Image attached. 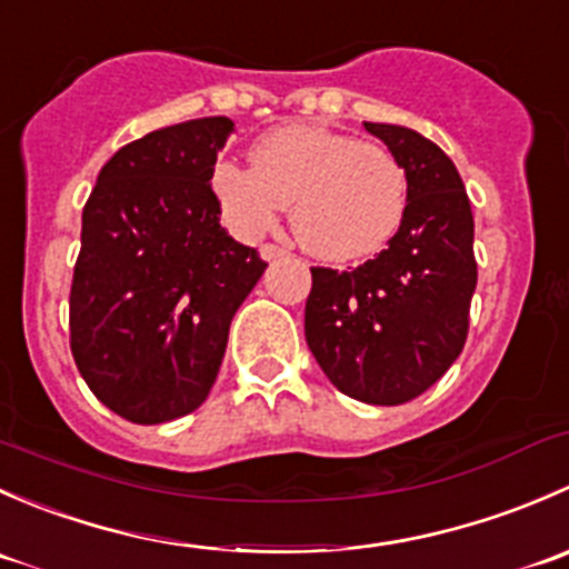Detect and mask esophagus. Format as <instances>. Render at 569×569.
<instances>
[{
  "instance_id": "34e87169",
  "label": "esophagus",
  "mask_w": 569,
  "mask_h": 569,
  "mask_svg": "<svg viewBox=\"0 0 569 569\" xmlns=\"http://www.w3.org/2000/svg\"><path fill=\"white\" fill-rule=\"evenodd\" d=\"M289 256V250L278 248V244H261V258L263 261H274V258H283Z\"/></svg>"
}]
</instances>
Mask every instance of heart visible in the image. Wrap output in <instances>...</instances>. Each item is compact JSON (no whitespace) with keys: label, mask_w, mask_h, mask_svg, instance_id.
Returning a JSON list of instances; mask_svg holds the SVG:
<instances>
[{"label":"heart","mask_w":569,"mask_h":569,"mask_svg":"<svg viewBox=\"0 0 569 569\" xmlns=\"http://www.w3.org/2000/svg\"><path fill=\"white\" fill-rule=\"evenodd\" d=\"M250 159L252 168L220 162L211 170V192L237 237H263L291 206L302 248L325 261H355L380 250L401 226L407 173L380 142L291 123L258 137Z\"/></svg>","instance_id":"1"}]
</instances>
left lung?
Returning <instances> with one entry per match:
<instances>
[{
  "label": "left lung",
  "instance_id": "8db88e82",
  "mask_svg": "<svg viewBox=\"0 0 569 569\" xmlns=\"http://www.w3.org/2000/svg\"><path fill=\"white\" fill-rule=\"evenodd\" d=\"M407 173L399 231L371 261L311 267L306 341L327 380L366 405H405L460 358L476 289L473 214L455 162L418 131L363 123Z\"/></svg>",
  "mask_w": 569,
  "mask_h": 569
}]
</instances>
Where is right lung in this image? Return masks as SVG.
Listing matches in <instances>:
<instances>
[{
	"label": "right lung",
	"instance_id": "1",
	"mask_svg": "<svg viewBox=\"0 0 569 569\" xmlns=\"http://www.w3.org/2000/svg\"><path fill=\"white\" fill-rule=\"evenodd\" d=\"M231 118H198L120 148L82 211L71 352L101 405L131 423L198 410L233 313L267 269L220 226L211 192Z\"/></svg>",
	"mask_w": 569,
	"mask_h": 569
}]
</instances>
